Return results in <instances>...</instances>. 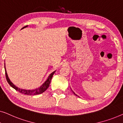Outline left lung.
Instances as JSON below:
<instances>
[{"mask_svg": "<svg viewBox=\"0 0 123 123\" xmlns=\"http://www.w3.org/2000/svg\"><path fill=\"white\" fill-rule=\"evenodd\" d=\"M72 92H74V94H75V95H76V96H77V95H76V94H75V92H74V91H72Z\"/></svg>", "mask_w": 123, "mask_h": 123, "instance_id": "8db88e82", "label": "left lung"}]
</instances>
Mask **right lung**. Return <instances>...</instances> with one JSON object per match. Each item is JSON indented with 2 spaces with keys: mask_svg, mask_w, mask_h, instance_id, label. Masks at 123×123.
<instances>
[{
  "mask_svg": "<svg viewBox=\"0 0 123 123\" xmlns=\"http://www.w3.org/2000/svg\"><path fill=\"white\" fill-rule=\"evenodd\" d=\"M27 27H28V25H26V26L23 27L22 28V29L25 28ZM4 68H5V71H6V80H7L8 84L10 85V86H12L13 89H14L15 90L18 91V92L22 93V94L27 95H35L41 94L43 92H44V91L48 89V87H49V84L50 83H51V79L52 78L53 74L55 73V72H56V71H53L52 73L50 74L49 76L48 77V79H47V80L45 81V82L40 86V87H39L38 88H37V89L34 90H25V89H20V88H18V87H17L16 86H15L14 85L13 83L10 81V79H9V77H8V74L6 73V66H4Z\"/></svg>",
  "mask_w": 123,
  "mask_h": 123,
  "instance_id": "right-lung-1",
  "label": "right lung"
}]
</instances>
